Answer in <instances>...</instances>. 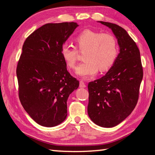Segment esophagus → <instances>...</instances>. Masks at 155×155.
<instances>
[{
	"label": "esophagus",
	"mask_w": 155,
	"mask_h": 155,
	"mask_svg": "<svg viewBox=\"0 0 155 155\" xmlns=\"http://www.w3.org/2000/svg\"><path fill=\"white\" fill-rule=\"evenodd\" d=\"M79 87H81V88H85V87H86V85H85V83H84L83 81H80Z\"/></svg>",
	"instance_id": "1"
}]
</instances>
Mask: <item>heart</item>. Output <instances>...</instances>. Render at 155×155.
I'll return each instance as SVG.
<instances>
[{
  "instance_id": "heart-1",
  "label": "heart",
  "mask_w": 155,
  "mask_h": 155,
  "mask_svg": "<svg viewBox=\"0 0 155 155\" xmlns=\"http://www.w3.org/2000/svg\"><path fill=\"white\" fill-rule=\"evenodd\" d=\"M79 51H83V62L76 70L77 74L82 78L95 75L98 70L103 72L109 70L114 65L117 54V42L110 34L85 30L75 39ZM61 56L68 66L74 68L78 51L74 47L65 44L61 51Z\"/></svg>"
}]
</instances>
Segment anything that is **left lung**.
I'll return each instance as SVG.
<instances>
[{
  "label": "left lung",
  "mask_w": 155,
  "mask_h": 155,
  "mask_svg": "<svg viewBox=\"0 0 155 155\" xmlns=\"http://www.w3.org/2000/svg\"><path fill=\"white\" fill-rule=\"evenodd\" d=\"M111 28L117 40L120 53L107 74L88 84L87 113L91 121L102 127L119 124L135 109L143 78L140 52L124 28L99 21Z\"/></svg>",
  "instance_id": "left-lung-1"
}]
</instances>
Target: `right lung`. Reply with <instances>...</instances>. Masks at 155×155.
<instances>
[{"label": "right lung", "mask_w": 155, "mask_h": 155, "mask_svg": "<svg viewBox=\"0 0 155 155\" xmlns=\"http://www.w3.org/2000/svg\"><path fill=\"white\" fill-rule=\"evenodd\" d=\"M78 26L73 22L46 24L23 44L16 69L19 98L31 118L43 127H55L64 121L68 97L79 86L67 70L61 53Z\"/></svg>", "instance_id": "right-lung-1"}]
</instances>
